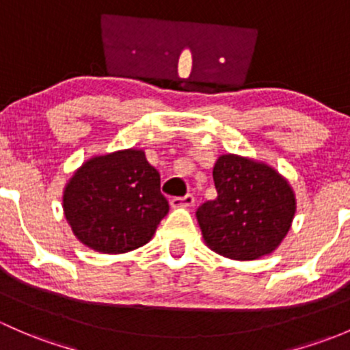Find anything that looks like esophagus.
Here are the masks:
<instances>
[{
  "mask_svg": "<svg viewBox=\"0 0 350 350\" xmlns=\"http://www.w3.org/2000/svg\"><path fill=\"white\" fill-rule=\"evenodd\" d=\"M193 202H196V197L192 193H187L185 197H174L170 199L172 207H192Z\"/></svg>",
  "mask_w": 350,
  "mask_h": 350,
  "instance_id": "obj_1",
  "label": "esophagus"
}]
</instances>
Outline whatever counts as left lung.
<instances>
[{"label": "left lung", "instance_id": "obj_1", "mask_svg": "<svg viewBox=\"0 0 350 350\" xmlns=\"http://www.w3.org/2000/svg\"><path fill=\"white\" fill-rule=\"evenodd\" d=\"M212 176L217 197L196 212L205 244L239 261L273 253L297 211L290 183L275 168L237 154L219 157Z\"/></svg>", "mask_w": 350, "mask_h": 350}]
</instances>
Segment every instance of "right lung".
Here are the masks:
<instances>
[{
    "label": "right lung",
    "mask_w": 350,
    "mask_h": 350,
    "mask_svg": "<svg viewBox=\"0 0 350 350\" xmlns=\"http://www.w3.org/2000/svg\"><path fill=\"white\" fill-rule=\"evenodd\" d=\"M64 214L82 244L120 254L148 243L168 200L145 151L131 148L85 161L64 190Z\"/></svg>",
    "instance_id": "add662e5"
}]
</instances>
